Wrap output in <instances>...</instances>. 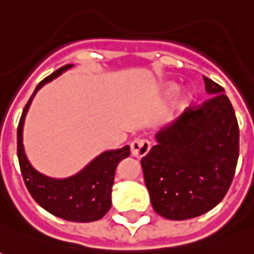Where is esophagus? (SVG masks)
<instances>
[{
    "label": "esophagus",
    "instance_id": "34e87169",
    "mask_svg": "<svg viewBox=\"0 0 254 254\" xmlns=\"http://www.w3.org/2000/svg\"><path fill=\"white\" fill-rule=\"evenodd\" d=\"M149 150H150V142L147 139H135L130 143V152L133 157L142 159L149 153Z\"/></svg>",
    "mask_w": 254,
    "mask_h": 254
}]
</instances>
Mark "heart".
I'll list each match as a JSON object with an SVG mask.
<instances>
[{
  "label": "heart",
  "instance_id": "1",
  "mask_svg": "<svg viewBox=\"0 0 254 254\" xmlns=\"http://www.w3.org/2000/svg\"><path fill=\"white\" fill-rule=\"evenodd\" d=\"M187 98H188L187 92H181V94H180V97H179V101H181V102H183V101H186Z\"/></svg>",
  "mask_w": 254,
  "mask_h": 254
}]
</instances>
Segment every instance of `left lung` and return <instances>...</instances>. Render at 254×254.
<instances>
[{
	"label": "left lung",
	"mask_w": 254,
	"mask_h": 254,
	"mask_svg": "<svg viewBox=\"0 0 254 254\" xmlns=\"http://www.w3.org/2000/svg\"><path fill=\"white\" fill-rule=\"evenodd\" d=\"M209 100L186 112L157 135L140 160L157 214L184 221L216 206L231 187L239 157V125L225 90L204 77Z\"/></svg>",
	"instance_id": "1"
}]
</instances>
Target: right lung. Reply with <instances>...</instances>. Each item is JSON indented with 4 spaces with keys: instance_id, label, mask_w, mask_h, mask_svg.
<instances>
[{
    "instance_id": "add662e5",
    "label": "right lung",
    "mask_w": 254,
    "mask_h": 254,
    "mask_svg": "<svg viewBox=\"0 0 254 254\" xmlns=\"http://www.w3.org/2000/svg\"><path fill=\"white\" fill-rule=\"evenodd\" d=\"M73 64L60 67L42 80L22 111L18 125V160L25 186L33 199L48 212L71 222H94L101 219L111 208V192L115 170L121 160L130 154L129 146L108 150L95 157L85 169L73 177L56 180L40 174L28 162L22 144V129L26 112L35 94L49 81L56 78Z\"/></svg>"
}]
</instances>
